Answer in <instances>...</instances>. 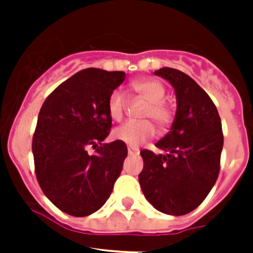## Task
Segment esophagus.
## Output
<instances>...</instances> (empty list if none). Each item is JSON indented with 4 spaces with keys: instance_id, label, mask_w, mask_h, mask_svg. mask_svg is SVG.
<instances>
[{
    "instance_id": "34e87169",
    "label": "esophagus",
    "mask_w": 253,
    "mask_h": 253,
    "mask_svg": "<svg viewBox=\"0 0 253 253\" xmlns=\"http://www.w3.org/2000/svg\"><path fill=\"white\" fill-rule=\"evenodd\" d=\"M127 152H128V155H139L138 148H131V147L127 148Z\"/></svg>"
}]
</instances>
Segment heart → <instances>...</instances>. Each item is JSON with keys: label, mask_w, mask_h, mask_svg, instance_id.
Returning <instances> with one entry per match:
<instances>
[{"label": "heart", "mask_w": 253, "mask_h": 253, "mask_svg": "<svg viewBox=\"0 0 253 253\" xmlns=\"http://www.w3.org/2000/svg\"><path fill=\"white\" fill-rule=\"evenodd\" d=\"M131 89L148 102V106L143 111V118L152 119L160 128H166L173 119L172 107L166 99L167 87L162 81L152 77L136 80L131 84ZM127 101L122 90L115 89L107 98V114L113 121L118 122L123 118L126 111ZM155 135L154 125L148 121L144 122H127L113 132L115 140L125 143L127 146L138 147L147 142Z\"/></svg>", "instance_id": "obj_1"}]
</instances>
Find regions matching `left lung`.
I'll use <instances>...</instances> for the list:
<instances>
[{
	"instance_id": "obj_1",
	"label": "left lung",
	"mask_w": 253,
	"mask_h": 253,
	"mask_svg": "<svg viewBox=\"0 0 253 253\" xmlns=\"http://www.w3.org/2000/svg\"><path fill=\"white\" fill-rule=\"evenodd\" d=\"M174 87L176 117L168 134L156 143L166 154L140 151L143 194L156 210L185 215L200 206L215 184L223 148L222 122L206 91L174 68L155 72Z\"/></svg>"
}]
</instances>
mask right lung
Returning <instances> with one entry per match:
<instances>
[{"label":"right lung","instance_id":"add662e5","mask_svg":"<svg viewBox=\"0 0 253 253\" xmlns=\"http://www.w3.org/2000/svg\"><path fill=\"white\" fill-rule=\"evenodd\" d=\"M125 77L121 71L84 69L42 105L33 136L35 174L45 197L69 215L86 216L102 208L122 172L126 144L102 142L111 128L107 98Z\"/></svg>","mask_w":253,"mask_h":253}]
</instances>
